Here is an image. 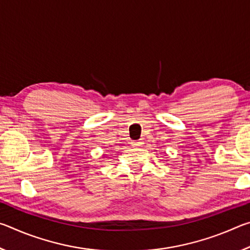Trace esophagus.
Instances as JSON below:
<instances>
[{
    "mask_svg": "<svg viewBox=\"0 0 250 250\" xmlns=\"http://www.w3.org/2000/svg\"><path fill=\"white\" fill-rule=\"evenodd\" d=\"M131 145H132V146H134V147H139V146H141L143 145V142L140 141V140L132 141V142H131Z\"/></svg>",
    "mask_w": 250,
    "mask_h": 250,
    "instance_id": "34e87169",
    "label": "esophagus"
}]
</instances>
